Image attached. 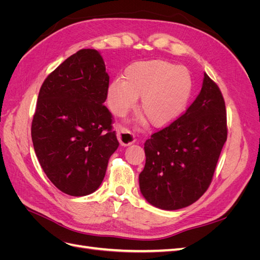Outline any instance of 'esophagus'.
Wrapping results in <instances>:
<instances>
[{
    "label": "esophagus",
    "mask_w": 260,
    "mask_h": 260,
    "mask_svg": "<svg viewBox=\"0 0 260 260\" xmlns=\"http://www.w3.org/2000/svg\"><path fill=\"white\" fill-rule=\"evenodd\" d=\"M117 131V138L118 141H119L121 145H130L133 142H135V136H133V133L125 127H122V125H117L116 128Z\"/></svg>",
    "instance_id": "esophagus-1"
}]
</instances>
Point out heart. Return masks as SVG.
Returning a JSON list of instances; mask_svg holds the SVG:
<instances>
[{"mask_svg": "<svg viewBox=\"0 0 260 260\" xmlns=\"http://www.w3.org/2000/svg\"><path fill=\"white\" fill-rule=\"evenodd\" d=\"M123 79L108 86L107 104L122 116L136 105L154 125L164 127L183 113L192 93V78L185 67L161 59L136 61L124 69Z\"/></svg>", "mask_w": 260, "mask_h": 260, "instance_id": "heart-1", "label": "heart"}]
</instances>
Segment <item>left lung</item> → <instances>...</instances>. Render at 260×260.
<instances>
[{
    "instance_id": "8db88e82",
    "label": "left lung",
    "mask_w": 260,
    "mask_h": 260,
    "mask_svg": "<svg viewBox=\"0 0 260 260\" xmlns=\"http://www.w3.org/2000/svg\"><path fill=\"white\" fill-rule=\"evenodd\" d=\"M226 137L222 93L205 73L199 96L185 113L144 143L139 181L145 200L165 210L198 201L211 183Z\"/></svg>"
}]
</instances>
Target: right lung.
<instances>
[{
	"mask_svg": "<svg viewBox=\"0 0 260 260\" xmlns=\"http://www.w3.org/2000/svg\"><path fill=\"white\" fill-rule=\"evenodd\" d=\"M108 85L104 60L92 49L69 56L41 85L31 138L44 174L62 193L98 190L119 145L103 104Z\"/></svg>",
	"mask_w": 260,
	"mask_h": 260,
	"instance_id": "right-lung-1",
	"label": "right lung"
}]
</instances>
